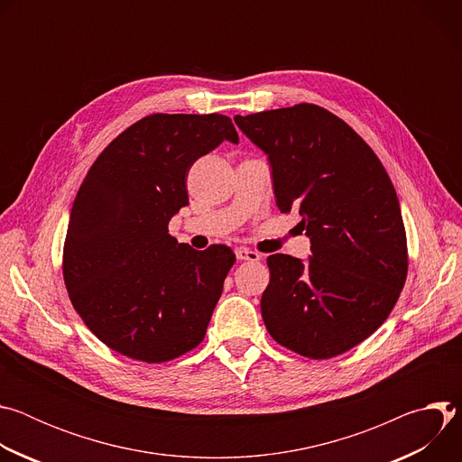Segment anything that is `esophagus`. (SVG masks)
<instances>
[{
    "label": "esophagus",
    "instance_id": "esophagus-1",
    "mask_svg": "<svg viewBox=\"0 0 462 462\" xmlns=\"http://www.w3.org/2000/svg\"><path fill=\"white\" fill-rule=\"evenodd\" d=\"M236 255L239 261H259L261 255L255 252V250H250V248H236Z\"/></svg>",
    "mask_w": 462,
    "mask_h": 462
}]
</instances>
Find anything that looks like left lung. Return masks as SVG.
Returning <instances> with one entry per match:
<instances>
[{"label": "left lung", "instance_id": "left-lung-1", "mask_svg": "<svg viewBox=\"0 0 462 462\" xmlns=\"http://www.w3.org/2000/svg\"><path fill=\"white\" fill-rule=\"evenodd\" d=\"M269 157L278 208L298 210L307 261L269 255L261 316L271 337L307 358L342 355L385 321L408 274L397 191L374 152L314 104L236 115Z\"/></svg>", "mask_w": 462, "mask_h": 462}]
</instances>
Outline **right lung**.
<instances>
[{"instance_id":"add662e5","label":"right lung","mask_w":462,"mask_h":462,"mask_svg":"<svg viewBox=\"0 0 462 462\" xmlns=\"http://www.w3.org/2000/svg\"><path fill=\"white\" fill-rule=\"evenodd\" d=\"M239 143L225 115L155 113L129 125L89 168L71 208L63 280L89 331L113 351L161 364L199 346L236 255L168 234L188 205L191 164Z\"/></svg>"}]
</instances>
